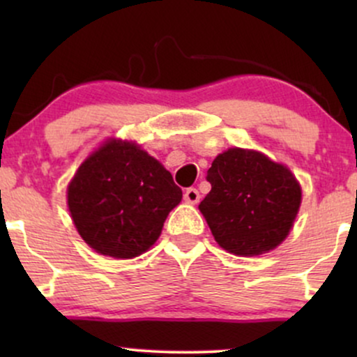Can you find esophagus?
Here are the masks:
<instances>
[{"label":"esophagus","instance_id":"obj_1","mask_svg":"<svg viewBox=\"0 0 357 357\" xmlns=\"http://www.w3.org/2000/svg\"><path fill=\"white\" fill-rule=\"evenodd\" d=\"M184 199L191 204L198 203L199 202V191L196 190V188H188V190L184 191Z\"/></svg>","mask_w":357,"mask_h":357}]
</instances>
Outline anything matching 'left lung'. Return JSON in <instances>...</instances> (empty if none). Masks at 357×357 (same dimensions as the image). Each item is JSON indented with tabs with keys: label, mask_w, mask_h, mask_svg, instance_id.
I'll use <instances>...</instances> for the list:
<instances>
[{
	"label": "left lung",
	"mask_w": 357,
	"mask_h": 357,
	"mask_svg": "<svg viewBox=\"0 0 357 357\" xmlns=\"http://www.w3.org/2000/svg\"><path fill=\"white\" fill-rule=\"evenodd\" d=\"M206 181L211 191L199 211L221 248L235 255H261L289 235L302 191L285 166L235 147L213 161Z\"/></svg>",
	"instance_id": "obj_1"
}]
</instances>
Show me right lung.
<instances>
[{"instance_id": "obj_1", "label": "right lung", "mask_w": 357, "mask_h": 357, "mask_svg": "<svg viewBox=\"0 0 357 357\" xmlns=\"http://www.w3.org/2000/svg\"><path fill=\"white\" fill-rule=\"evenodd\" d=\"M181 198L161 162L122 141L105 142L68 184V210L80 236L114 258L144 253Z\"/></svg>"}]
</instances>
